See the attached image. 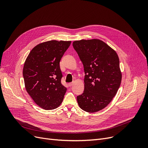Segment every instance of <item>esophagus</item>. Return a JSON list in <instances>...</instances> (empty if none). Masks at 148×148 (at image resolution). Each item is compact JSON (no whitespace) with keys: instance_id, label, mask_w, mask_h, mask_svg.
Returning <instances> with one entry per match:
<instances>
[{"instance_id":"obj_1","label":"esophagus","mask_w":148,"mask_h":148,"mask_svg":"<svg viewBox=\"0 0 148 148\" xmlns=\"http://www.w3.org/2000/svg\"><path fill=\"white\" fill-rule=\"evenodd\" d=\"M73 83H68V86H69V87H71V86H73Z\"/></svg>"}]
</instances>
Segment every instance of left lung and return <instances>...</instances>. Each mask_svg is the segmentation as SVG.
Masks as SVG:
<instances>
[{"label":"left lung","mask_w":148,"mask_h":148,"mask_svg":"<svg viewBox=\"0 0 148 148\" xmlns=\"http://www.w3.org/2000/svg\"><path fill=\"white\" fill-rule=\"evenodd\" d=\"M73 45L85 73L84 92L77 97V103L85 112H98L111 102L120 87L119 57L110 46L98 39L75 41Z\"/></svg>","instance_id":"1"}]
</instances>
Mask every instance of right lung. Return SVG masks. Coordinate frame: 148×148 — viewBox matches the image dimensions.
Here are the masks:
<instances>
[{
  "label": "right lung",
  "instance_id": "right-lung-1",
  "mask_svg": "<svg viewBox=\"0 0 148 148\" xmlns=\"http://www.w3.org/2000/svg\"><path fill=\"white\" fill-rule=\"evenodd\" d=\"M71 41L51 40L30 51L23 70L25 88L34 102L45 110L58 107L66 88L61 83L60 61Z\"/></svg>",
  "mask_w": 148,
  "mask_h": 148
}]
</instances>
